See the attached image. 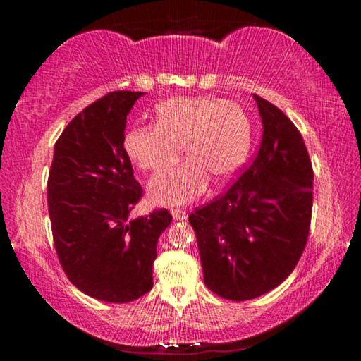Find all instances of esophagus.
Returning a JSON list of instances; mask_svg holds the SVG:
<instances>
[{"mask_svg": "<svg viewBox=\"0 0 361 361\" xmlns=\"http://www.w3.org/2000/svg\"><path fill=\"white\" fill-rule=\"evenodd\" d=\"M172 216L175 221H183V219H186L188 213L181 209H172Z\"/></svg>", "mask_w": 361, "mask_h": 361, "instance_id": "34e87169", "label": "esophagus"}]
</instances>
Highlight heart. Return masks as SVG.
<instances>
[{
    "mask_svg": "<svg viewBox=\"0 0 361 361\" xmlns=\"http://www.w3.org/2000/svg\"><path fill=\"white\" fill-rule=\"evenodd\" d=\"M156 118V126L130 127L122 138L126 154L145 172L167 167L185 148L186 162L157 173L149 183L156 204H186L204 192L209 175L224 181L245 162L252 124L234 102L180 97L162 102Z\"/></svg>",
    "mask_w": 361,
    "mask_h": 361,
    "instance_id": "heart-1",
    "label": "heart"
}]
</instances>
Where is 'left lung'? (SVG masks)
<instances>
[{
  "mask_svg": "<svg viewBox=\"0 0 361 361\" xmlns=\"http://www.w3.org/2000/svg\"><path fill=\"white\" fill-rule=\"evenodd\" d=\"M258 103L262 138L253 162L224 194L197 207L204 282L229 301H248L279 286L307 243L314 170L301 132L271 102Z\"/></svg>",
  "mask_w": 361,
  "mask_h": 361,
  "instance_id": "left-lung-1",
  "label": "left lung"
}]
</instances>
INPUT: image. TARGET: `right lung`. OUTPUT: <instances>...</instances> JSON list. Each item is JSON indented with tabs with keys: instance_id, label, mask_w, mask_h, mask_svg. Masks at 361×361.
Wrapping results in <instances>:
<instances>
[{
	"instance_id": "obj_1",
	"label": "right lung",
	"mask_w": 361,
	"mask_h": 361,
	"mask_svg": "<svg viewBox=\"0 0 361 361\" xmlns=\"http://www.w3.org/2000/svg\"><path fill=\"white\" fill-rule=\"evenodd\" d=\"M143 92L116 90L73 118L54 148L47 205L60 264L70 282L105 302L135 301L152 288L159 235L172 215L130 219L143 189L124 138L127 114Z\"/></svg>"
}]
</instances>
